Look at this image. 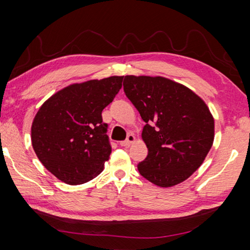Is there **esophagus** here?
Wrapping results in <instances>:
<instances>
[{
    "mask_svg": "<svg viewBox=\"0 0 250 250\" xmlns=\"http://www.w3.org/2000/svg\"><path fill=\"white\" fill-rule=\"evenodd\" d=\"M134 141H135V137H134V135H133V134H129L128 138H126V140H125V141H121L120 145H121L122 146H130Z\"/></svg>",
    "mask_w": 250,
    "mask_h": 250,
    "instance_id": "obj_1",
    "label": "esophagus"
}]
</instances>
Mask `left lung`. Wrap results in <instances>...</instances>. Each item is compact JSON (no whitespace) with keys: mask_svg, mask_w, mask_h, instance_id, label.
Segmentation results:
<instances>
[{"mask_svg":"<svg viewBox=\"0 0 250 250\" xmlns=\"http://www.w3.org/2000/svg\"><path fill=\"white\" fill-rule=\"evenodd\" d=\"M124 90L146 124L142 140L149 152L138 164L140 174L160 188L188 180L214 142V118L205 101L184 84L161 76L128 75Z\"/></svg>","mask_w":250,"mask_h":250,"instance_id":"obj_1","label":"left lung"}]
</instances>
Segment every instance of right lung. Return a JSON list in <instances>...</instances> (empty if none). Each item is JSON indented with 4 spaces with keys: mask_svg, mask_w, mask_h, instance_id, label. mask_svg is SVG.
Returning a JSON list of instances; mask_svg holds the SVG:
<instances>
[{
    "mask_svg": "<svg viewBox=\"0 0 250 250\" xmlns=\"http://www.w3.org/2000/svg\"><path fill=\"white\" fill-rule=\"evenodd\" d=\"M124 76L71 83L49 97L34 118L32 146L42 164L69 185L95 179L111 146L101 112L122 87Z\"/></svg>",
    "mask_w": 250,
    "mask_h": 250,
    "instance_id": "obj_1",
    "label": "right lung"
}]
</instances>
